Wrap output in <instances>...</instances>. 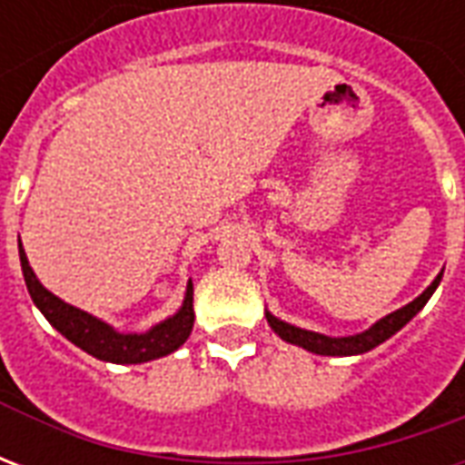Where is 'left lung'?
<instances>
[{"label":"left lung","mask_w":465,"mask_h":465,"mask_svg":"<svg viewBox=\"0 0 465 465\" xmlns=\"http://www.w3.org/2000/svg\"><path fill=\"white\" fill-rule=\"evenodd\" d=\"M439 273L433 283H430L426 292L420 293L419 299H413L409 306H403L399 312L389 313L386 319H381L379 323H373L369 331L356 333V336H343V339H331V336H323V333H313L306 331V329H296L292 323L282 322V319H276L272 313H266V322L272 326L273 331L282 336L283 341L296 343V346H302V349L312 351V353H319V356H353V353H363V351H371L373 346H379L386 339H391L393 333L403 329L406 323L416 316V313L426 306V302L430 299V293L436 292V286L440 283Z\"/></svg>","instance_id":"8db88e82"}]
</instances>
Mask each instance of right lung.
Returning a JSON list of instances; mask_svg holds the SVG:
<instances>
[{"label": "right lung", "mask_w": 465, "mask_h": 465, "mask_svg": "<svg viewBox=\"0 0 465 465\" xmlns=\"http://www.w3.org/2000/svg\"><path fill=\"white\" fill-rule=\"evenodd\" d=\"M19 262H22V273H25L26 289L36 309L45 313L46 322L54 326L56 331L66 336L69 341L76 343L79 349L92 353L96 359L112 361V363H143V361L166 356L182 346L193 329V286L189 282L186 299L179 313L166 319L159 326H153L146 333H116L112 326L94 319L92 313H84L69 306L54 293L46 292L42 283L36 282L32 266L26 262V253L19 242Z\"/></svg>", "instance_id": "add662e5"}]
</instances>
